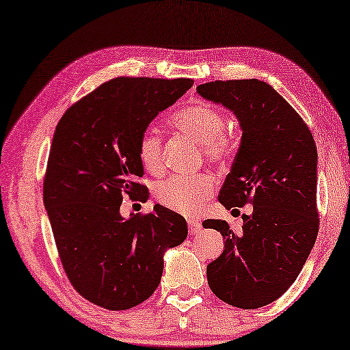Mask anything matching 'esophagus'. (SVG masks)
<instances>
[{
    "label": "esophagus",
    "instance_id": "obj_1",
    "mask_svg": "<svg viewBox=\"0 0 350 350\" xmlns=\"http://www.w3.org/2000/svg\"><path fill=\"white\" fill-rule=\"evenodd\" d=\"M189 231L190 236H198L202 231V225L200 220H189Z\"/></svg>",
    "mask_w": 350,
    "mask_h": 350
}]
</instances>
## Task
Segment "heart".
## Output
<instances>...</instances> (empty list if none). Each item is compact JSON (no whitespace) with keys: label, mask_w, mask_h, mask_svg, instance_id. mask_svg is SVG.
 <instances>
[{"label":"heart","mask_w":350,"mask_h":350,"mask_svg":"<svg viewBox=\"0 0 350 350\" xmlns=\"http://www.w3.org/2000/svg\"><path fill=\"white\" fill-rule=\"evenodd\" d=\"M170 124L176 130L189 135L201 143L208 161L225 166L236 154V135L226 125L221 108L208 102L195 100L177 108L170 116ZM139 163L148 171L161 168V138L157 129L146 127L137 143ZM213 191V182L208 176H171L154 185V198L159 204L177 213L193 215L206 206Z\"/></svg>","instance_id":"obj_1"}]
</instances>
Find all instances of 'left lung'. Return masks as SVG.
I'll use <instances>...</instances> for the list:
<instances>
[{
    "label": "left lung",
    "mask_w": 350,
    "mask_h": 350,
    "mask_svg": "<svg viewBox=\"0 0 350 350\" xmlns=\"http://www.w3.org/2000/svg\"><path fill=\"white\" fill-rule=\"evenodd\" d=\"M196 91L241 121V148L218 201L226 208L253 204L241 234L225 220L202 221L225 239V252L207 265L208 288L228 305L260 308L291 288L319 232L314 138L265 81L217 80Z\"/></svg>",
    "instance_id": "8db88e82"
}]
</instances>
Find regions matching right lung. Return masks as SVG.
<instances>
[{"instance_id": "add662e5", "label": "right lung", "mask_w": 350, "mask_h": 350, "mask_svg": "<svg viewBox=\"0 0 350 350\" xmlns=\"http://www.w3.org/2000/svg\"><path fill=\"white\" fill-rule=\"evenodd\" d=\"M193 86L190 78L118 77L62 114L44 177V202L62 269L91 304L122 311L159 288L163 253L185 241V218L160 204L121 217L122 198L144 201L139 135Z\"/></svg>"}]
</instances>
